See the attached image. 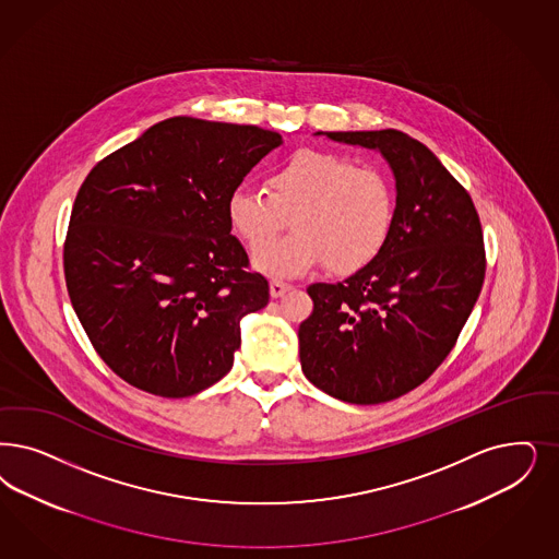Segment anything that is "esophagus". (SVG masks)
<instances>
[{"label":"esophagus","instance_id":"obj_1","mask_svg":"<svg viewBox=\"0 0 559 559\" xmlns=\"http://www.w3.org/2000/svg\"><path fill=\"white\" fill-rule=\"evenodd\" d=\"M290 285L289 283H285V281H272L270 283V295L272 297H283L285 293H289Z\"/></svg>","mask_w":559,"mask_h":559}]
</instances>
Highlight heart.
Returning a JSON list of instances; mask_svg holds the SVG:
<instances>
[{"instance_id":"1","label":"heart","mask_w":559,"mask_h":559,"mask_svg":"<svg viewBox=\"0 0 559 559\" xmlns=\"http://www.w3.org/2000/svg\"><path fill=\"white\" fill-rule=\"evenodd\" d=\"M266 190L239 188L229 195L227 218L250 248L265 246L289 222V238L253 253L255 269L295 276L328 264L336 274L369 266L384 251L396 221L392 177L357 158L299 151L274 167Z\"/></svg>"}]
</instances>
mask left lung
I'll list each match as a JSON object with an SVG mask.
<instances>
[{
  "label": "left lung",
  "instance_id": "left-lung-1",
  "mask_svg": "<svg viewBox=\"0 0 559 559\" xmlns=\"http://www.w3.org/2000/svg\"><path fill=\"white\" fill-rule=\"evenodd\" d=\"M326 135L384 154L396 221L369 266L336 285H309L313 311L299 326V359L330 396L380 405L424 384L456 345L485 281L481 221L419 140L399 130Z\"/></svg>",
  "mask_w": 559,
  "mask_h": 559
}]
</instances>
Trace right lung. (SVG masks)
<instances>
[{"mask_svg": "<svg viewBox=\"0 0 559 559\" xmlns=\"http://www.w3.org/2000/svg\"><path fill=\"white\" fill-rule=\"evenodd\" d=\"M283 142L258 126L171 117L105 156L78 190L63 274L98 357L138 390L186 399L231 371L239 320L269 281L227 202Z\"/></svg>", "mask_w": 559, "mask_h": 559, "instance_id": "add662e5", "label": "right lung"}]
</instances>
